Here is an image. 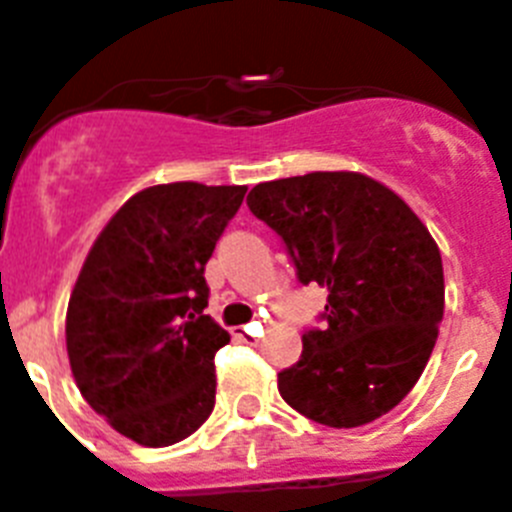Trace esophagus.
<instances>
[{
  "instance_id": "obj_1",
  "label": "esophagus",
  "mask_w": 512,
  "mask_h": 512,
  "mask_svg": "<svg viewBox=\"0 0 512 512\" xmlns=\"http://www.w3.org/2000/svg\"><path fill=\"white\" fill-rule=\"evenodd\" d=\"M261 333H264V328H261V323H251V325H243V328H235L233 336L238 338L241 343H256L261 338Z\"/></svg>"
}]
</instances>
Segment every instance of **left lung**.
<instances>
[{"mask_svg":"<svg viewBox=\"0 0 512 512\" xmlns=\"http://www.w3.org/2000/svg\"><path fill=\"white\" fill-rule=\"evenodd\" d=\"M248 210L284 241L302 284L328 289L323 328L279 372L287 405L330 428H359L415 387L443 318V264L420 217L356 171L264 182Z\"/></svg>","mask_w":512,"mask_h":512,"instance_id":"obj_1","label":"left lung"}]
</instances>
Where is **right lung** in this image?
I'll list each match as a JSON object with an SVG mask.
<instances>
[{"label": "right lung", "mask_w": 512, "mask_h": 512, "mask_svg": "<svg viewBox=\"0 0 512 512\" xmlns=\"http://www.w3.org/2000/svg\"><path fill=\"white\" fill-rule=\"evenodd\" d=\"M246 187L156 184L94 241L66 312V351L94 413L140 446L192 436L215 408V354L230 341L205 315V264Z\"/></svg>", "instance_id": "right-lung-1"}]
</instances>
